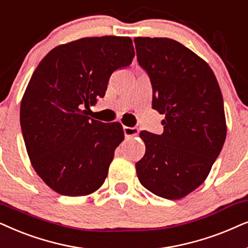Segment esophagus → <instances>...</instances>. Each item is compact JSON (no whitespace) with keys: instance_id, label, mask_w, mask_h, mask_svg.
Instances as JSON below:
<instances>
[{"instance_id":"obj_1","label":"esophagus","mask_w":248,"mask_h":248,"mask_svg":"<svg viewBox=\"0 0 248 248\" xmlns=\"http://www.w3.org/2000/svg\"><path fill=\"white\" fill-rule=\"evenodd\" d=\"M124 136L126 137H136L138 133H140V130H138L137 127H127V126H124Z\"/></svg>"}]
</instances>
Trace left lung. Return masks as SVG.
<instances>
[{
	"label": "left lung",
	"instance_id": "obj_1",
	"mask_svg": "<svg viewBox=\"0 0 248 248\" xmlns=\"http://www.w3.org/2000/svg\"><path fill=\"white\" fill-rule=\"evenodd\" d=\"M137 61L150 77L152 108L166 115L163 134H140L146 151L136 163L140 184L179 200L209 176L226 140L223 98L212 69L170 38L136 37Z\"/></svg>",
	"mask_w": 248,
	"mask_h": 248
}]
</instances>
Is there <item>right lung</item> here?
<instances>
[{
	"label": "right lung",
	"instance_id": "obj_1",
	"mask_svg": "<svg viewBox=\"0 0 248 248\" xmlns=\"http://www.w3.org/2000/svg\"><path fill=\"white\" fill-rule=\"evenodd\" d=\"M134 57L129 37H86L53 48L32 74L20 107L22 136L35 171L61 195H88L103 185L124 130L86 108Z\"/></svg>",
	"mask_w": 248,
	"mask_h": 248
}]
</instances>
